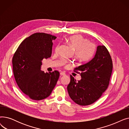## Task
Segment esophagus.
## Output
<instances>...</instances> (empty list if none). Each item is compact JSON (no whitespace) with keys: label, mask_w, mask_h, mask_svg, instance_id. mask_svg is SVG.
Masks as SVG:
<instances>
[{"label":"esophagus","mask_w":129,"mask_h":129,"mask_svg":"<svg viewBox=\"0 0 129 129\" xmlns=\"http://www.w3.org/2000/svg\"><path fill=\"white\" fill-rule=\"evenodd\" d=\"M60 75L61 76H65V75H66V74L64 72H61V73H60Z\"/></svg>","instance_id":"1"}]
</instances>
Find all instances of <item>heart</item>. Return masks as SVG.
I'll return each mask as SVG.
<instances>
[{"mask_svg":"<svg viewBox=\"0 0 129 129\" xmlns=\"http://www.w3.org/2000/svg\"><path fill=\"white\" fill-rule=\"evenodd\" d=\"M66 42L75 50V56L81 61L89 60L95 51V46L88 42L86 39L79 35L73 36L66 40ZM58 46L56 47L57 50Z\"/></svg>","mask_w":129,"mask_h":129,"instance_id":"obj_1","label":"heart"}]
</instances>
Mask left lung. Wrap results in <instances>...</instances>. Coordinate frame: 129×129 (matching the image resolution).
I'll list each match as a JSON object with an SVG mask.
<instances>
[{
    "label": "left lung",
    "instance_id": "left-lung-1",
    "mask_svg": "<svg viewBox=\"0 0 129 129\" xmlns=\"http://www.w3.org/2000/svg\"><path fill=\"white\" fill-rule=\"evenodd\" d=\"M112 67V59L106 47L98 46L94 56L88 62L75 69L74 72H81V79L77 82L71 75V82L67 87L71 98L80 106L95 102L107 89Z\"/></svg>",
    "mask_w": 129,
    "mask_h": 129
}]
</instances>
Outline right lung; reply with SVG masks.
Masks as SVG:
<instances>
[{
    "mask_svg": "<svg viewBox=\"0 0 129 129\" xmlns=\"http://www.w3.org/2000/svg\"><path fill=\"white\" fill-rule=\"evenodd\" d=\"M56 38L47 33H34L23 41L13 55L16 82L21 90L33 100L48 97L58 79L57 71L45 73L41 70L42 60L51 56L52 41Z\"/></svg>",
    "mask_w": 129,
    "mask_h": 129,
    "instance_id": "add662e5",
    "label": "right lung"
}]
</instances>
